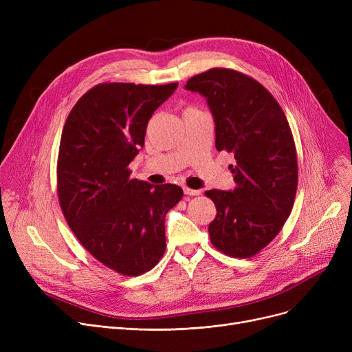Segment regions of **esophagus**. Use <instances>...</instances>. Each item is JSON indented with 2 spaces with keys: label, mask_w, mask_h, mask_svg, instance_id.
<instances>
[{
  "label": "esophagus",
  "mask_w": 352,
  "mask_h": 352,
  "mask_svg": "<svg viewBox=\"0 0 352 352\" xmlns=\"http://www.w3.org/2000/svg\"><path fill=\"white\" fill-rule=\"evenodd\" d=\"M184 194H186V195H199L201 191L199 190H191L188 187H184Z\"/></svg>",
  "instance_id": "esophagus-1"
}]
</instances>
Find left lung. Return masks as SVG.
<instances>
[{
  "label": "left lung",
  "mask_w": 352,
  "mask_h": 352,
  "mask_svg": "<svg viewBox=\"0 0 352 352\" xmlns=\"http://www.w3.org/2000/svg\"><path fill=\"white\" fill-rule=\"evenodd\" d=\"M207 98L215 121V148L232 153V191L210 190L217 215L211 244L234 258H250L278 235L298 186L297 150L288 120L271 92L231 68H211L187 81Z\"/></svg>",
  "instance_id": "1"
}]
</instances>
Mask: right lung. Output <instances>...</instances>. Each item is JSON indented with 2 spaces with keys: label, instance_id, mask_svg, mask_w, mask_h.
I'll use <instances>...</instances> for the list:
<instances>
[{
  "label": "right lung",
  "instance_id": "1",
  "mask_svg": "<svg viewBox=\"0 0 352 352\" xmlns=\"http://www.w3.org/2000/svg\"><path fill=\"white\" fill-rule=\"evenodd\" d=\"M177 82H102L72 107L57 161V194L81 245L121 275L153 270L165 251V215L184 192L151 186L128 168L144 145L146 124Z\"/></svg>",
  "mask_w": 352,
  "mask_h": 352
}]
</instances>
